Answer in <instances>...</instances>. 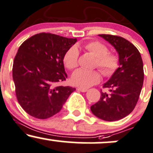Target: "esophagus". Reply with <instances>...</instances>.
<instances>
[{
  "label": "esophagus",
  "instance_id": "34e87169",
  "mask_svg": "<svg viewBox=\"0 0 153 153\" xmlns=\"http://www.w3.org/2000/svg\"><path fill=\"white\" fill-rule=\"evenodd\" d=\"M77 90L79 91H81V92H86L88 91L87 88H77Z\"/></svg>",
  "mask_w": 153,
  "mask_h": 153
}]
</instances>
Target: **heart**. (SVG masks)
<instances>
[{
	"label": "heart",
	"mask_w": 153,
	"mask_h": 153,
	"mask_svg": "<svg viewBox=\"0 0 153 153\" xmlns=\"http://www.w3.org/2000/svg\"><path fill=\"white\" fill-rule=\"evenodd\" d=\"M85 50L96 57V66L101 70L105 76H111L119 68V57L115 54L108 52L106 46L97 41L88 42L83 45ZM79 52L76 47H71L65 54L63 62L68 69L73 70L78 67ZM101 73L98 71L78 69L73 73L71 81L73 85L87 88L97 84L101 80Z\"/></svg>",
	"instance_id": "b5f03b06"
}]
</instances>
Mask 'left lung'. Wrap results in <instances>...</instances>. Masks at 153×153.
<instances>
[{"label": "left lung", "mask_w": 153, "mask_h": 153, "mask_svg": "<svg viewBox=\"0 0 153 153\" xmlns=\"http://www.w3.org/2000/svg\"><path fill=\"white\" fill-rule=\"evenodd\" d=\"M99 36L117 50L119 67L103 84L108 93L101 92L100 100L91 106V110L98 118L113 122L124 118L134 110L143 85V62L136 47L126 39L110 34Z\"/></svg>", "instance_id": "obj_1"}]
</instances>
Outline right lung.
Listing matches in <instances>:
<instances>
[{
    "label": "right lung",
    "mask_w": 153,
    "mask_h": 153,
    "mask_svg": "<svg viewBox=\"0 0 153 153\" xmlns=\"http://www.w3.org/2000/svg\"><path fill=\"white\" fill-rule=\"evenodd\" d=\"M76 42L77 39L39 33L19 47L13 65L16 95L31 117L45 119L56 114L75 90L57 83L68 78L63 57Z\"/></svg>",
    "instance_id": "obj_1"
}]
</instances>
